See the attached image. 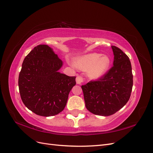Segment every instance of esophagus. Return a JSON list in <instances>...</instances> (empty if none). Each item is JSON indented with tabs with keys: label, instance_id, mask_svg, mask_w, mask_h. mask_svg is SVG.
<instances>
[{
	"label": "esophagus",
	"instance_id": "esophagus-1",
	"mask_svg": "<svg viewBox=\"0 0 153 153\" xmlns=\"http://www.w3.org/2000/svg\"><path fill=\"white\" fill-rule=\"evenodd\" d=\"M76 82L78 85H81L82 83H83V82L85 81L84 78L82 77L81 76H78L76 77Z\"/></svg>",
	"mask_w": 153,
	"mask_h": 153
}]
</instances>
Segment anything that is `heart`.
I'll return each instance as SVG.
<instances>
[{
    "label": "heart",
    "mask_w": 153,
    "mask_h": 153,
    "mask_svg": "<svg viewBox=\"0 0 153 153\" xmlns=\"http://www.w3.org/2000/svg\"><path fill=\"white\" fill-rule=\"evenodd\" d=\"M110 65L108 56L94 53L78 59L76 66L82 71H88L89 76L92 79H98L106 72Z\"/></svg>",
    "instance_id": "b5f03b06"
}]
</instances>
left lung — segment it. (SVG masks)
<instances>
[{
	"mask_svg": "<svg viewBox=\"0 0 153 153\" xmlns=\"http://www.w3.org/2000/svg\"><path fill=\"white\" fill-rule=\"evenodd\" d=\"M113 66L97 81L81 86L87 110L95 115L110 116L128 102L133 88L132 68L128 56L111 46Z\"/></svg>",
	"mask_w": 153,
	"mask_h": 153,
	"instance_id": "8db88e82",
	"label": "left lung"
}]
</instances>
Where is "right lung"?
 I'll use <instances>...</instances> for the list:
<instances>
[{
	"mask_svg": "<svg viewBox=\"0 0 153 153\" xmlns=\"http://www.w3.org/2000/svg\"><path fill=\"white\" fill-rule=\"evenodd\" d=\"M62 65L47 45H37L24 58L19 77V91L24 105L35 114L54 116L64 110L76 82L75 76L58 72Z\"/></svg>",
	"mask_w": 153,
	"mask_h": 153,
	"instance_id": "add662e5",
	"label": "right lung"
}]
</instances>
